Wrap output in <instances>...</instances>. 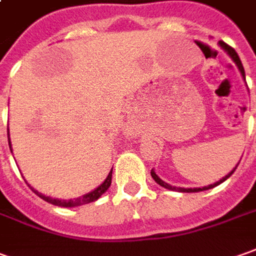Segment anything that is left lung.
Instances as JSON below:
<instances>
[{
	"label": "left lung",
	"instance_id": "1",
	"mask_svg": "<svg viewBox=\"0 0 256 256\" xmlns=\"http://www.w3.org/2000/svg\"><path fill=\"white\" fill-rule=\"evenodd\" d=\"M218 44H220L221 49H222L224 52L227 53L228 56H230V58L232 59V62L236 63V68H238V70H240V73H241V76H242V78H244V80H245L244 66H242V63H241V59H240V56L236 54V50H234V49H232L231 46H228L227 44H224L222 40H220V42H218ZM238 164H240V162H238ZM236 166H238V164H236ZM236 168H234V169H232V170H231V172L228 173V174H226V176H224L222 179H220V180H218V182H216V183H212V184H208V186H204V188H176V186H170L169 183H166V182H164V180L160 179V178H159V176L156 174L155 169H152V170H150V176L154 178V180H155L158 184H160L162 188H168V190H174V192H180V193H197V192H204V190H208V188H216V186H218V184H221L222 182H226V180H227L228 178H230V176L232 174V173L236 172Z\"/></svg>",
	"mask_w": 256,
	"mask_h": 256
}]
</instances>
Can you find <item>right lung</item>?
Listing matches in <instances>:
<instances>
[{
  "mask_svg": "<svg viewBox=\"0 0 256 256\" xmlns=\"http://www.w3.org/2000/svg\"><path fill=\"white\" fill-rule=\"evenodd\" d=\"M8 144H10V149H11L12 152V146H11V140H10V128H8ZM111 178H112V170H110L108 173L107 179L104 180L102 183H101L100 186L97 188H94L92 190L90 193H86L84 196L82 197H77L74 200H62V198H52V197L49 196H44L42 193H39L38 190H35L34 188H30L34 192H35L36 196H39L40 198H44V202H48V203L54 204V206H59V207H77V206H83V204H88L92 203V202H96V200H98L108 190V188L111 186Z\"/></svg>",
  "mask_w": 256,
  "mask_h": 256,
  "instance_id": "1",
  "label": "right lung"
}]
</instances>
